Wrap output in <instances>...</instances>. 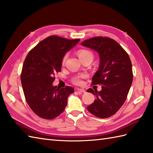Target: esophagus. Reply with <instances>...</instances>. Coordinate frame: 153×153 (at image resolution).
<instances>
[{
	"label": "esophagus",
	"instance_id": "1",
	"mask_svg": "<svg viewBox=\"0 0 153 153\" xmlns=\"http://www.w3.org/2000/svg\"><path fill=\"white\" fill-rule=\"evenodd\" d=\"M77 91H79V92H82V93H85L86 92V91L84 89H79V88H77Z\"/></svg>",
	"mask_w": 153,
	"mask_h": 153
}]
</instances>
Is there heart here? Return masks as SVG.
<instances>
[{"mask_svg": "<svg viewBox=\"0 0 153 153\" xmlns=\"http://www.w3.org/2000/svg\"><path fill=\"white\" fill-rule=\"evenodd\" d=\"M77 56H78L80 60L82 62L86 60L92 61L94 58V54L93 53V52L87 49L79 50L77 51ZM66 58H67V54H65L62 58V64L65 63ZM87 77V75L86 74H82L81 75H79V76H75L72 78V83L75 84V85H82L83 79L86 78Z\"/></svg>", "mask_w": 153, "mask_h": 153, "instance_id": "obj_1", "label": "heart"}]
</instances>
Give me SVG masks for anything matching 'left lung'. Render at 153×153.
<instances>
[{
	"label": "left lung",
	"mask_w": 153,
	"mask_h": 153,
	"mask_svg": "<svg viewBox=\"0 0 153 153\" xmlns=\"http://www.w3.org/2000/svg\"><path fill=\"white\" fill-rule=\"evenodd\" d=\"M84 47L96 51L100 57L98 71L92 78L93 85H101L102 90L94 91L93 103L87 107L92 114L106 118L121 108L128 97L133 81L131 62L128 54L118 43L109 37H96L82 43Z\"/></svg>",
	"instance_id": "8db88e82"
}]
</instances>
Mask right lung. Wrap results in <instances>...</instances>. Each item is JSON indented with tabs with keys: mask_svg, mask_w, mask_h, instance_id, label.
<instances>
[{
	"mask_svg": "<svg viewBox=\"0 0 153 153\" xmlns=\"http://www.w3.org/2000/svg\"><path fill=\"white\" fill-rule=\"evenodd\" d=\"M51 35L29 52L21 73L25 100L33 112L41 118L54 119L62 112L68 97L74 91L70 86L60 89L53 86L54 75L61 71L66 52L79 41Z\"/></svg>",
	"mask_w": 153,
	"mask_h": 153,
	"instance_id": "add662e5",
	"label": "right lung"
}]
</instances>
